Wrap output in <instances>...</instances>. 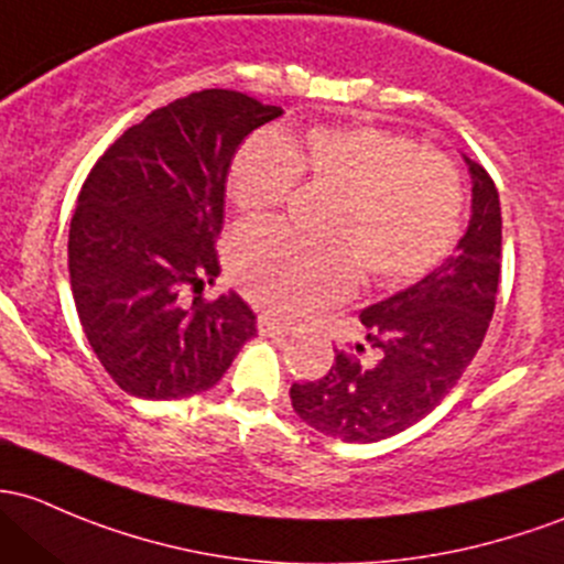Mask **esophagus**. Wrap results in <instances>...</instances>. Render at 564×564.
Instances as JSON below:
<instances>
[{"mask_svg":"<svg viewBox=\"0 0 564 564\" xmlns=\"http://www.w3.org/2000/svg\"><path fill=\"white\" fill-rule=\"evenodd\" d=\"M257 329L267 337H275V335H286L289 324L278 322V318H272V316H259L257 318Z\"/></svg>","mask_w":564,"mask_h":564,"instance_id":"1","label":"esophagus"}]
</instances>
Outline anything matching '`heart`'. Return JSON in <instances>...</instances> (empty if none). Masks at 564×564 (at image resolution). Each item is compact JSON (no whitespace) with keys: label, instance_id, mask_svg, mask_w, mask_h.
I'll use <instances>...</instances> for the list:
<instances>
[{"label":"heart","instance_id":"b5f03b06","mask_svg":"<svg viewBox=\"0 0 564 564\" xmlns=\"http://www.w3.org/2000/svg\"><path fill=\"white\" fill-rule=\"evenodd\" d=\"M340 192L332 246H313L283 224H248L229 240L237 286L264 311L297 316L346 297L361 267L376 286L419 281L452 253L465 192L446 156L372 123L313 127L300 140L259 132L237 148L229 197L246 216L278 210L300 177Z\"/></svg>","mask_w":564,"mask_h":564}]
</instances>
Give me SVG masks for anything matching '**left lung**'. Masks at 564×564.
Masks as SVG:
<instances>
[{"instance_id":"1","label":"left lung","mask_w":564,"mask_h":564,"mask_svg":"<svg viewBox=\"0 0 564 564\" xmlns=\"http://www.w3.org/2000/svg\"><path fill=\"white\" fill-rule=\"evenodd\" d=\"M465 162L473 216L454 257L405 292L361 311L367 346L337 348L327 376L289 391L297 416L313 430L343 443L397 435L441 405L481 348L500 283L502 216L495 181L481 164Z\"/></svg>"}]
</instances>
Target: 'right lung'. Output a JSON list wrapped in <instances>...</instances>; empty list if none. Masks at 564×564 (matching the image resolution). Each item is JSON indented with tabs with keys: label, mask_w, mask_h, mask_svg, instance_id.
Listing matches in <instances>:
<instances>
[{
	"label": "right lung",
	"mask_w": 564,
	"mask_h": 564,
	"mask_svg": "<svg viewBox=\"0 0 564 564\" xmlns=\"http://www.w3.org/2000/svg\"><path fill=\"white\" fill-rule=\"evenodd\" d=\"M281 112L229 88L188 94L129 127L83 183L69 283L94 354L127 394H199L257 335L237 294L186 305L183 292H203L218 275L229 164Z\"/></svg>",
	"instance_id": "1"
}]
</instances>
